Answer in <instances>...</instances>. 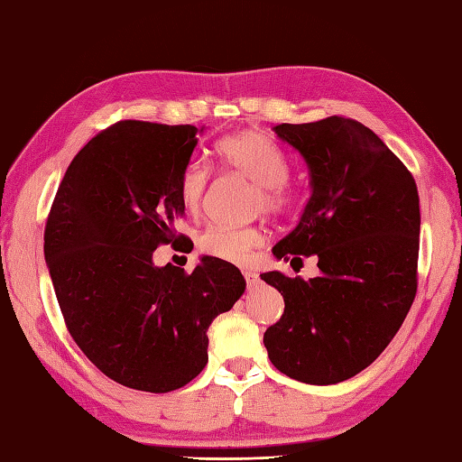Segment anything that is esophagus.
Masks as SVG:
<instances>
[{
    "label": "esophagus",
    "mask_w": 462,
    "mask_h": 462,
    "mask_svg": "<svg viewBox=\"0 0 462 462\" xmlns=\"http://www.w3.org/2000/svg\"><path fill=\"white\" fill-rule=\"evenodd\" d=\"M244 278H246V284H248V288H254L256 284H258V274L254 273V270H244Z\"/></svg>",
    "instance_id": "34e87169"
}]
</instances>
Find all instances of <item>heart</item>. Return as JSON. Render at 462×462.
I'll return each instance as SVG.
<instances>
[{"label":"heart","mask_w":462,"mask_h":462,"mask_svg":"<svg viewBox=\"0 0 462 462\" xmlns=\"http://www.w3.org/2000/svg\"><path fill=\"white\" fill-rule=\"evenodd\" d=\"M216 156L226 168L238 171L256 186V208L270 214L284 212L292 202L286 186L288 160L276 143L258 132H240L224 138L216 146ZM210 174L202 162H189L180 174V198L188 212L204 206ZM264 242V230L258 226H210L198 238V248L206 256L232 264H246L250 254Z\"/></svg>","instance_id":"b5f03b06"}]
</instances>
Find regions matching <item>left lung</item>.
Instances as JSON below:
<instances>
[{
  "mask_svg": "<svg viewBox=\"0 0 462 462\" xmlns=\"http://www.w3.org/2000/svg\"><path fill=\"white\" fill-rule=\"evenodd\" d=\"M274 132L309 166L310 198L273 252L300 262L316 254L320 276L260 274L284 298V314L264 332V346L270 363L294 381L337 384L373 365L411 310L417 184L386 143L350 117L280 124Z\"/></svg>",
  "mask_w": 462,
  "mask_h": 462,
  "instance_id": "obj_1",
  "label": "left lung"
}]
</instances>
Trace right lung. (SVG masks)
I'll return each mask as SVG.
<instances>
[{
    "label": "right lung",
    "instance_id": "add662e5",
    "mask_svg": "<svg viewBox=\"0 0 462 462\" xmlns=\"http://www.w3.org/2000/svg\"><path fill=\"white\" fill-rule=\"evenodd\" d=\"M204 130V128H202ZM196 125L117 122L94 135L63 176L43 254L66 327L112 381L170 393L202 373L208 328L244 294L240 270L202 256L192 273L153 266L184 216L180 174Z\"/></svg>",
    "mask_w": 462,
    "mask_h": 462
}]
</instances>
